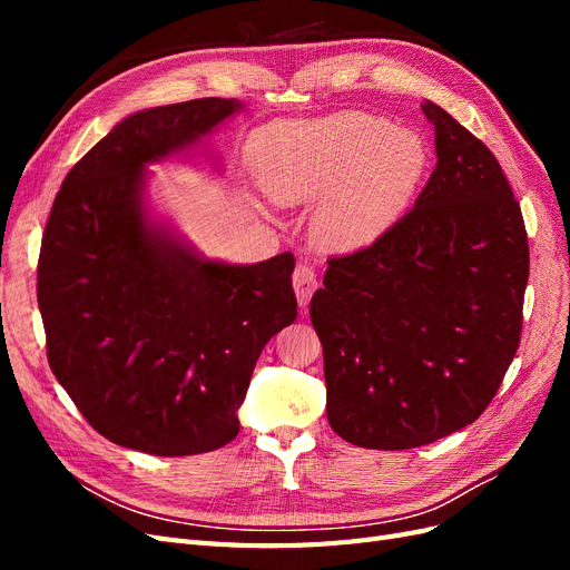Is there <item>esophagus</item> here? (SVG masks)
Masks as SVG:
<instances>
[{
  "mask_svg": "<svg viewBox=\"0 0 570 570\" xmlns=\"http://www.w3.org/2000/svg\"><path fill=\"white\" fill-rule=\"evenodd\" d=\"M292 287H295L299 306H306L308 299H312V295H314V289L318 287L314 268L308 264H297L295 273H292Z\"/></svg>",
  "mask_w": 570,
  "mask_h": 570,
  "instance_id": "34e87169",
  "label": "esophagus"
}]
</instances>
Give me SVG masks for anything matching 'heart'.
I'll use <instances>...</instances> for the list:
<instances>
[{"label":"heart","mask_w":570,"mask_h":570,"mask_svg":"<svg viewBox=\"0 0 570 570\" xmlns=\"http://www.w3.org/2000/svg\"><path fill=\"white\" fill-rule=\"evenodd\" d=\"M249 161L273 204L318 202L312 216L318 247L356 252L404 214L428 168V147L419 132L392 128L381 116L344 111L258 130Z\"/></svg>","instance_id":"obj_1"}]
</instances>
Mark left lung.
<instances>
[{"label":"left lung","instance_id":"8db88e82","mask_svg":"<svg viewBox=\"0 0 570 570\" xmlns=\"http://www.w3.org/2000/svg\"><path fill=\"white\" fill-rule=\"evenodd\" d=\"M438 166L413 209L327 262L308 314L327 423L366 450H411L473 423L521 342L528 237L494 154L425 101Z\"/></svg>","mask_w":570,"mask_h":570}]
</instances>
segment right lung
I'll use <instances>...</instances> for the list:
<instances>
[{"label": "right lung", "mask_w": 570, "mask_h": 570, "mask_svg": "<svg viewBox=\"0 0 570 570\" xmlns=\"http://www.w3.org/2000/svg\"><path fill=\"white\" fill-rule=\"evenodd\" d=\"M243 107L204 97L130 114L51 206L38 264L49 366L97 433L128 450L228 444L258 354L297 318L289 252L206 258L147 204V166L193 151Z\"/></svg>", "instance_id": "add662e5"}]
</instances>
